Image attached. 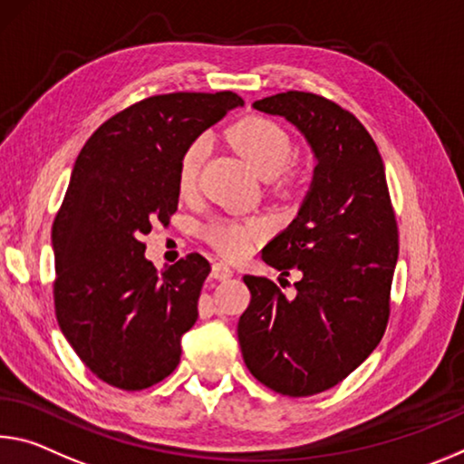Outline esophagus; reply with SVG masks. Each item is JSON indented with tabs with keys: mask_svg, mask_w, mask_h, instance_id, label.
I'll use <instances>...</instances> for the list:
<instances>
[{
	"mask_svg": "<svg viewBox=\"0 0 464 464\" xmlns=\"http://www.w3.org/2000/svg\"><path fill=\"white\" fill-rule=\"evenodd\" d=\"M212 276H215L217 281H227V278L233 276V270H231L229 264L215 262V264H212Z\"/></svg>",
	"mask_w": 464,
	"mask_h": 464,
	"instance_id": "34e87169",
	"label": "esophagus"
}]
</instances>
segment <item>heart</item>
Returning a JSON list of instances; mask_svg holds the SVG:
<instances>
[{"label": "heart", "mask_w": 464, "mask_h": 464, "mask_svg": "<svg viewBox=\"0 0 464 464\" xmlns=\"http://www.w3.org/2000/svg\"><path fill=\"white\" fill-rule=\"evenodd\" d=\"M231 142L235 144L244 159L254 167V171L262 178H275L285 169L286 160L291 159V138L278 126L276 121L266 120L260 115H249L239 120L229 131ZM206 157V140L198 138L183 150L178 167V188L181 194H192L200 167ZM297 175L286 173L283 183H295ZM266 223L262 218L246 220H217L208 227V239L220 254L227 258H241L254 247L264 233Z\"/></svg>", "instance_id": "obj_1"}]
</instances>
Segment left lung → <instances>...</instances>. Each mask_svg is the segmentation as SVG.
I'll list each match as a JSON object with an SVG mask.
<instances>
[{
  "instance_id": "left-lung-1",
  "label": "left lung",
  "mask_w": 464,
  "mask_h": 464,
  "mask_svg": "<svg viewBox=\"0 0 464 464\" xmlns=\"http://www.w3.org/2000/svg\"><path fill=\"white\" fill-rule=\"evenodd\" d=\"M254 109L293 123L315 167L297 217L262 249L283 275L301 272L297 295L244 276L252 299L237 324L241 355L270 391L310 396L347 378L384 336L399 229L378 146L355 115L299 91Z\"/></svg>"
}]
</instances>
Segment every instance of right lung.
<instances>
[{
  "mask_svg": "<svg viewBox=\"0 0 464 464\" xmlns=\"http://www.w3.org/2000/svg\"><path fill=\"white\" fill-rule=\"evenodd\" d=\"M241 105L229 91L159 94L107 120L78 154L51 231L55 315L107 384L142 391L179 363L210 264L189 254L159 272L142 237L178 210L183 150Z\"/></svg>",
  "mask_w": 464,
  "mask_h": 464,
  "instance_id": "add662e5",
  "label": "right lung"
}]
</instances>
